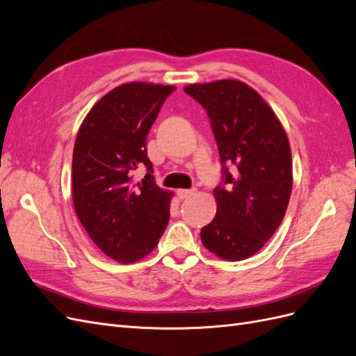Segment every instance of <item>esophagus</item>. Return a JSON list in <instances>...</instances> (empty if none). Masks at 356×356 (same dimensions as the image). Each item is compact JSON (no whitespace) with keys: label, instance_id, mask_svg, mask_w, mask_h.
<instances>
[{"label":"esophagus","instance_id":"obj_1","mask_svg":"<svg viewBox=\"0 0 356 356\" xmlns=\"http://www.w3.org/2000/svg\"><path fill=\"white\" fill-rule=\"evenodd\" d=\"M195 191H196V188H181L177 191V195L179 199H187L191 195H195Z\"/></svg>","mask_w":356,"mask_h":356}]
</instances>
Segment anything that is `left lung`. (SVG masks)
Instances as JSON below:
<instances>
[{
	"mask_svg": "<svg viewBox=\"0 0 356 356\" xmlns=\"http://www.w3.org/2000/svg\"><path fill=\"white\" fill-rule=\"evenodd\" d=\"M184 92L207 111L222 166L213 188L217 215L202 229V243L224 260H245L272 238L288 208L293 161L286 134L242 81L190 84Z\"/></svg>",
	"mask_w": 356,
	"mask_h": 356,
	"instance_id": "1",
	"label": "left lung"
}]
</instances>
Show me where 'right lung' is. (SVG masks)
Here are the masks:
<instances>
[{
  "mask_svg": "<svg viewBox=\"0 0 356 356\" xmlns=\"http://www.w3.org/2000/svg\"><path fill=\"white\" fill-rule=\"evenodd\" d=\"M174 86L126 83L93 105L72 154L77 217L99 250L118 263L152 252L169 222L170 193L157 187L147 135ZM138 167L147 174L133 181Z\"/></svg>",
  "mask_w": 356,
  "mask_h": 356,
  "instance_id": "1",
  "label": "right lung"
}]
</instances>
